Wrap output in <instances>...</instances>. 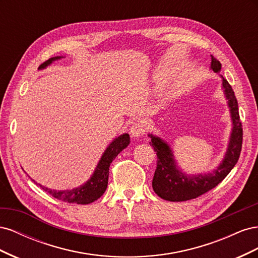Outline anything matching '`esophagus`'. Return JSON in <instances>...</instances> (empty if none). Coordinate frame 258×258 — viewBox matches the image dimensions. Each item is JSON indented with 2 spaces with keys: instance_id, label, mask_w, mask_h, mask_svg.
Wrapping results in <instances>:
<instances>
[{
  "instance_id": "34e87169",
  "label": "esophagus",
  "mask_w": 258,
  "mask_h": 258,
  "mask_svg": "<svg viewBox=\"0 0 258 258\" xmlns=\"http://www.w3.org/2000/svg\"><path fill=\"white\" fill-rule=\"evenodd\" d=\"M145 131H146V126H145V123L142 121L135 122L130 128V134L135 138L142 137L145 134Z\"/></svg>"
}]
</instances>
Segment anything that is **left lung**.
I'll return each mask as SVG.
<instances>
[{"label": "left lung", "instance_id": "obj_1", "mask_svg": "<svg viewBox=\"0 0 258 258\" xmlns=\"http://www.w3.org/2000/svg\"><path fill=\"white\" fill-rule=\"evenodd\" d=\"M211 68L214 72H220L222 68L221 62L212 57ZM223 87L229 101L228 104L230 106L233 129L228 151L221 166L213 173L198 176L184 175L176 169L172 158L173 155L169 146L159 138L150 136L152 138L150 144L154 147V151L157 155V167L153 177V188L160 198L168 201H186L197 198L220 184L238 162L242 148V139H243L238 101L235 91L232 90L227 80L223 79Z\"/></svg>", "mask_w": 258, "mask_h": 258}]
</instances>
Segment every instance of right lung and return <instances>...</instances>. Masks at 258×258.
I'll return each instance as SVG.
<instances>
[{
    "label": "right lung",
    "mask_w": 258,
    "mask_h": 258,
    "mask_svg": "<svg viewBox=\"0 0 258 258\" xmlns=\"http://www.w3.org/2000/svg\"><path fill=\"white\" fill-rule=\"evenodd\" d=\"M60 57H54L40 66V69L47 67L50 64L53 60L59 59ZM130 138L129 135H122L115 139L114 141L107 147V150L103 154L102 158H101L99 165L95 173L92 174L89 181L84 184L79 188L71 189V190H51L49 188H46L42 185L38 184V186L43 188L46 192H48L53 198L58 200H62L69 204H77V205H88L91 204L98 198H100L104 194L106 187H107V179H108V170H110L111 162L116 158L123 148H126L129 145Z\"/></svg>",
    "instance_id": "add662e5"
}]
</instances>
